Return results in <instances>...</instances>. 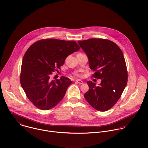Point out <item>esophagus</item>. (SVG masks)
Returning a JSON list of instances; mask_svg holds the SVG:
<instances>
[{"mask_svg": "<svg viewBox=\"0 0 148 148\" xmlns=\"http://www.w3.org/2000/svg\"><path fill=\"white\" fill-rule=\"evenodd\" d=\"M76 82L78 83V84H84V82L82 81L81 80H79V79H78L76 81Z\"/></svg>", "mask_w": 148, "mask_h": 148, "instance_id": "esophagus-1", "label": "esophagus"}]
</instances>
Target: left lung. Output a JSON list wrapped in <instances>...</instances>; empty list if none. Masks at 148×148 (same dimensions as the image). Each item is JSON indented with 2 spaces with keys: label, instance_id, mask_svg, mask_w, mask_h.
<instances>
[{
  "label": "left lung",
  "instance_id": "1",
  "mask_svg": "<svg viewBox=\"0 0 148 148\" xmlns=\"http://www.w3.org/2000/svg\"><path fill=\"white\" fill-rule=\"evenodd\" d=\"M78 43L88 58L90 69L96 71L93 76L101 80L99 86L88 81L89 89L84 97L96 110L106 111L118 101L127 83L123 52L115 42L108 40L90 38Z\"/></svg>",
  "mask_w": 148,
  "mask_h": 148
}]
</instances>
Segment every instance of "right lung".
<instances>
[{
	"mask_svg": "<svg viewBox=\"0 0 148 148\" xmlns=\"http://www.w3.org/2000/svg\"><path fill=\"white\" fill-rule=\"evenodd\" d=\"M79 49L74 41L45 39L36 42L26 51L22 62L21 85L36 107L51 109L64 97L72 81L63 76L51 80L50 75L63 65L69 55Z\"/></svg>",
	"mask_w": 148,
	"mask_h": 148,
	"instance_id": "add662e5",
	"label": "right lung"
}]
</instances>
